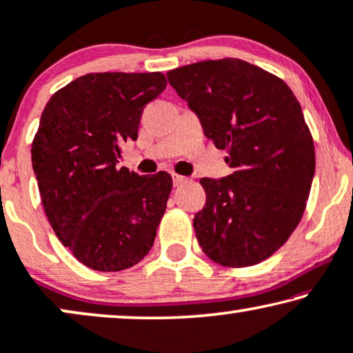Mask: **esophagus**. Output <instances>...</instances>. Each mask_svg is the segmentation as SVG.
<instances>
[{
  "mask_svg": "<svg viewBox=\"0 0 353 353\" xmlns=\"http://www.w3.org/2000/svg\"><path fill=\"white\" fill-rule=\"evenodd\" d=\"M172 181H174V185L181 187V185H184L185 182H187V177L179 176V174H172Z\"/></svg>",
  "mask_w": 353,
  "mask_h": 353,
  "instance_id": "obj_1",
  "label": "esophagus"
}]
</instances>
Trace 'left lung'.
I'll return each instance as SVG.
<instances>
[{"instance_id":"left-lung-1","label":"left lung","mask_w":353,"mask_h":353,"mask_svg":"<svg viewBox=\"0 0 353 353\" xmlns=\"http://www.w3.org/2000/svg\"><path fill=\"white\" fill-rule=\"evenodd\" d=\"M168 79L234 168L223 179H200L201 250L229 268L266 260L295 231L312 189L314 145L300 103L283 79L236 58L182 65Z\"/></svg>"}]
</instances>
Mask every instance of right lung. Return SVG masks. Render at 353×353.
Returning <instances> with one entry per match:
<instances>
[{
  "label": "right lung",
  "instance_id": "right-lung-1",
  "mask_svg": "<svg viewBox=\"0 0 353 353\" xmlns=\"http://www.w3.org/2000/svg\"><path fill=\"white\" fill-rule=\"evenodd\" d=\"M166 83L161 72L85 74L41 112L32 142L41 205L63 245L95 271L128 270L153 247L172 177L139 176L117 159Z\"/></svg>",
  "mask_w": 353,
  "mask_h": 353
}]
</instances>
